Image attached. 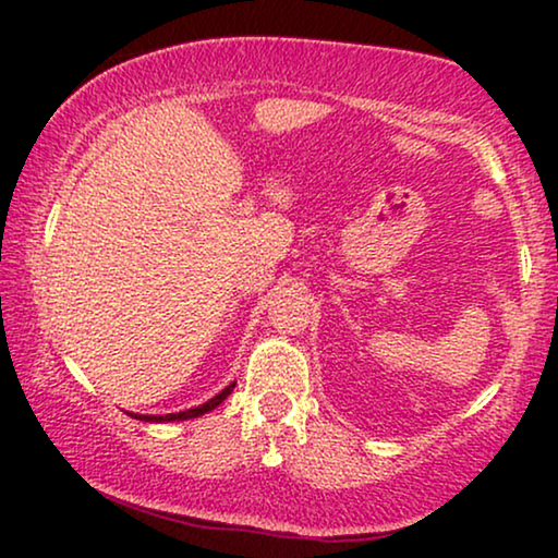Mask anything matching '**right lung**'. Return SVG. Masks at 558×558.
<instances>
[{
    "mask_svg": "<svg viewBox=\"0 0 558 558\" xmlns=\"http://www.w3.org/2000/svg\"><path fill=\"white\" fill-rule=\"evenodd\" d=\"M233 386H235V384L226 386L223 391H220L218 396H213L210 401H205L203 407H195V409L180 411V414H165V416H142V414H140V416H134V418H142V422H185V418H195V416H201V414H208V411L216 409L218 403H223V401H226V396H231Z\"/></svg>",
    "mask_w": 558,
    "mask_h": 558,
    "instance_id": "obj_1",
    "label": "right lung"
}]
</instances>
